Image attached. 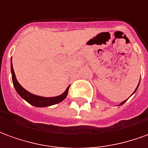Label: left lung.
Wrapping results in <instances>:
<instances>
[{
	"mask_svg": "<svg viewBox=\"0 0 148 148\" xmlns=\"http://www.w3.org/2000/svg\"><path fill=\"white\" fill-rule=\"evenodd\" d=\"M139 84H138V86H139ZM138 86H137V88H136V90H135V92H136V89L138 88ZM125 102H126V100H125V101H123V102L121 103H120V105H122V104H123V103H125Z\"/></svg>",
	"mask_w": 148,
	"mask_h": 148,
	"instance_id": "left-lung-1",
	"label": "left lung"
}]
</instances>
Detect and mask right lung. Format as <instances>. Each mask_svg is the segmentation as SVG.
<instances>
[{"label": "right lung", "mask_w": 148, "mask_h": 148, "mask_svg": "<svg viewBox=\"0 0 148 148\" xmlns=\"http://www.w3.org/2000/svg\"><path fill=\"white\" fill-rule=\"evenodd\" d=\"M11 72H12V83H13V85L15 87L16 91L23 99H25L27 102L29 103L32 105L35 106V107H48V106L53 105V104H56V103H58L63 101L66 98V96H68L69 87L66 89V91L63 93L62 95L56 96V97L46 98V97H41V96L33 95L32 93L29 92L28 91H26L25 89L21 87V85L16 80L14 70L12 68V64H11Z\"/></svg>", "instance_id": "1"}]
</instances>
